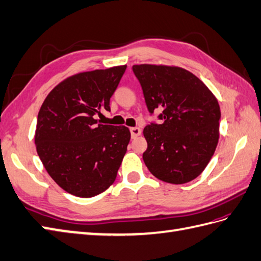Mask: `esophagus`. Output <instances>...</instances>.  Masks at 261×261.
<instances>
[{"mask_svg": "<svg viewBox=\"0 0 261 261\" xmlns=\"http://www.w3.org/2000/svg\"><path fill=\"white\" fill-rule=\"evenodd\" d=\"M142 129L139 127H132L130 128V134H132V138H136L137 136L141 135Z\"/></svg>", "mask_w": 261, "mask_h": 261, "instance_id": "obj_1", "label": "esophagus"}]
</instances>
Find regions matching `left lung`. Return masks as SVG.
Masks as SVG:
<instances>
[{"label":"left lung","instance_id":"obj_1","mask_svg":"<svg viewBox=\"0 0 261 261\" xmlns=\"http://www.w3.org/2000/svg\"><path fill=\"white\" fill-rule=\"evenodd\" d=\"M150 114L163 110L162 124L144 128L143 160L156 178L185 184L206 168L219 139L217 98L193 73L177 66H133Z\"/></svg>","mask_w":261,"mask_h":261}]
</instances>
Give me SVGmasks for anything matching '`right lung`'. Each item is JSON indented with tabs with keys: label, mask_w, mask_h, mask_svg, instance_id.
Listing matches in <instances>:
<instances>
[{
	"label": "right lung",
	"mask_w": 261,
	"mask_h": 261,
	"mask_svg": "<svg viewBox=\"0 0 261 261\" xmlns=\"http://www.w3.org/2000/svg\"><path fill=\"white\" fill-rule=\"evenodd\" d=\"M126 65L79 73L49 92L39 112L35 130L37 154L48 175L65 192L90 198L115 181L130 132L125 126L103 125L101 110Z\"/></svg>",
	"instance_id": "right-lung-1"
}]
</instances>
